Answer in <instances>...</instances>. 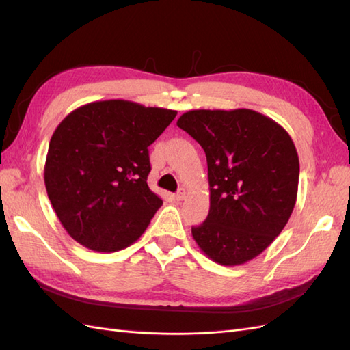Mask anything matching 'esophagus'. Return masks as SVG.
<instances>
[{
	"label": "esophagus",
	"mask_w": 350,
	"mask_h": 350,
	"mask_svg": "<svg viewBox=\"0 0 350 350\" xmlns=\"http://www.w3.org/2000/svg\"><path fill=\"white\" fill-rule=\"evenodd\" d=\"M185 196H187V192H185V189H179V191H177V194L174 196V200H176V202H182V200L185 198Z\"/></svg>",
	"instance_id": "34e87169"
}]
</instances>
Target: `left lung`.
Wrapping results in <instances>:
<instances>
[{"mask_svg":"<svg viewBox=\"0 0 350 350\" xmlns=\"http://www.w3.org/2000/svg\"><path fill=\"white\" fill-rule=\"evenodd\" d=\"M177 126L203 147L211 207L192 227L213 262L242 265L257 257L286 227L298 194L299 159L292 138L252 109H194Z\"/></svg>","mask_w":350,"mask_h":350,"instance_id":"8db88e82","label":"left lung"}]
</instances>
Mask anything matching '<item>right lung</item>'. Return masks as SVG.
Segmentation results:
<instances>
[{"label": "right lung", "instance_id": "obj_1", "mask_svg": "<svg viewBox=\"0 0 350 350\" xmlns=\"http://www.w3.org/2000/svg\"><path fill=\"white\" fill-rule=\"evenodd\" d=\"M176 114L113 99L79 107L57 126L44 187L58 219L78 243L113 252L144 233L162 206L147 185L148 146Z\"/></svg>", "mask_w": 350, "mask_h": 350}]
</instances>
